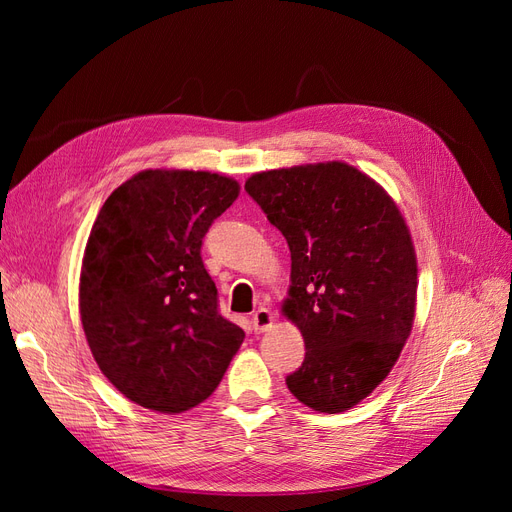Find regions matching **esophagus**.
<instances>
[{
  "label": "esophagus",
  "instance_id": "1",
  "mask_svg": "<svg viewBox=\"0 0 512 512\" xmlns=\"http://www.w3.org/2000/svg\"><path fill=\"white\" fill-rule=\"evenodd\" d=\"M252 327H254V331H256V333H265V331H269V329L273 327V314H271V309H267V307H258L256 312L252 314Z\"/></svg>",
  "mask_w": 512,
  "mask_h": 512
}]
</instances>
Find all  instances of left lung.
Here are the masks:
<instances>
[{"mask_svg": "<svg viewBox=\"0 0 512 512\" xmlns=\"http://www.w3.org/2000/svg\"><path fill=\"white\" fill-rule=\"evenodd\" d=\"M245 192L290 247L282 312L307 352L288 389L316 412H344L389 376L412 331L416 254L404 215L346 162L256 173Z\"/></svg>", "mask_w": 512, "mask_h": 512, "instance_id": "left-lung-1", "label": "left lung"}]
</instances>
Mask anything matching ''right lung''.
<instances>
[{
  "mask_svg": "<svg viewBox=\"0 0 512 512\" xmlns=\"http://www.w3.org/2000/svg\"><path fill=\"white\" fill-rule=\"evenodd\" d=\"M239 183L207 170H143L89 232L79 309L91 354L134 404L179 414L205 401L243 344L218 312L200 247Z\"/></svg>",
  "mask_w": 512,
  "mask_h": 512,
  "instance_id": "1",
  "label": "right lung"
}]
</instances>
